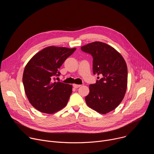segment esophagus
I'll return each mask as SVG.
<instances>
[{"mask_svg": "<svg viewBox=\"0 0 154 154\" xmlns=\"http://www.w3.org/2000/svg\"><path fill=\"white\" fill-rule=\"evenodd\" d=\"M81 85H77V84H73V87L75 88H79Z\"/></svg>", "mask_w": 154, "mask_h": 154, "instance_id": "obj_1", "label": "esophagus"}]
</instances>
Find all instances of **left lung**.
<instances>
[{
	"mask_svg": "<svg viewBox=\"0 0 154 154\" xmlns=\"http://www.w3.org/2000/svg\"><path fill=\"white\" fill-rule=\"evenodd\" d=\"M81 50L91 55L93 74L99 76L96 83L90 85L86 103L98 113L106 114L120 104L125 94L128 75L126 63L116 50L104 42H91L81 47Z\"/></svg>",
	"mask_w": 154,
	"mask_h": 154,
	"instance_id": "left-lung-1",
	"label": "left lung"
}]
</instances>
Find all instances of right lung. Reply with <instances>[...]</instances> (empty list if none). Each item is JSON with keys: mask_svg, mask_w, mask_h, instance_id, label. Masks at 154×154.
Listing matches in <instances>:
<instances>
[{"mask_svg": "<svg viewBox=\"0 0 154 154\" xmlns=\"http://www.w3.org/2000/svg\"><path fill=\"white\" fill-rule=\"evenodd\" d=\"M76 50L55 46L43 49L26 66L23 82L26 96L38 111L52 114L66 105L72 93V85L55 82L58 69Z\"/></svg>", "mask_w": 154, "mask_h": 154, "instance_id": "1", "label": "right lung"}]
</instances>
